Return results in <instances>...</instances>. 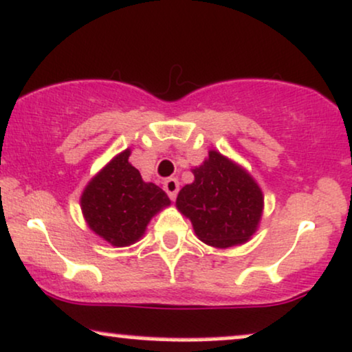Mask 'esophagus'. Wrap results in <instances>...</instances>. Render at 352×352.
I'll use <instances>...</instances> for the list:
<instances>
[{
	"label": "esophagus",
	"mask_w": 352,
	"mask_h": 352,
	"mask_svg": "<svg viewBox=\"0 0 352 352\" xmlns=\"http://www.w3.org/2000/svg\"><path fill=\"white\" fill-rule=\"evenodd\" d=\"M163 188H164V191L168 192L169 199L175 201L177 196V191H179V183H177L176 177H168V179L163 183Z\"/></svg>",
	"instance_id": "esophagus-1"
}]
</instances>
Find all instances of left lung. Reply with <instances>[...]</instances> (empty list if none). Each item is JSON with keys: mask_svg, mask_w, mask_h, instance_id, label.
Wrapping results in <instances>:
<instances>
[{"mask_svg": "<svg viewBox=\"0 0 352 352\" xmlns=\"http://www.w3.org/2000/svg\"><path fill=\"white\" fill-rule=\"evenodd\" d=\"M192 175V183L177 194L176 208L191 221L199 241L216 249L249 241L263 212V194L254 177L216 150Z\"/></svg>", "mask_w": 352, "mask_h": 352, "instance_id": "1", "label": "left lung"}]
</instances>
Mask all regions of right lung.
Returning a JSON list of instances; mask_svg holds the SVG:
<instances>
[{
  "instance_id": "1",
  "label": "right lung",
  "mask_w": 352,
  "mask_h": 352,
  "mask_svg": "<svg viewBox=\"0 0 352 352\" xmlns=\"http://www.w3.org/2000/svg\"><path fill=\"white\" fill-rule=\"evenodd\" d=\"M130 150L118 153L85 186L80 208L87 226L113 247L138 242L148 222L171 204L163 189L144 183L128 163Z\"/></svg>"
}]
</instances>
